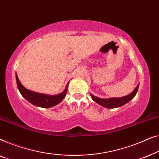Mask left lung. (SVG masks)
<instances>
[{"instance_id": "1", "label": "left lung", "mask_w": 159, "mask_h": 159, "mask_svg": "<svg viewBox=\"0 0 159 159\" xmlns=\"http://www.w3.org/2000/svg\"><path fill=\"white\" fill-rule=\"evenodd\" d=\"M138 87H139V85H138L137 87L134 89L133 92L129 93V94L120 98L114 97L109 98V99H101V98L96 97V96L91 94V93H90V95L93 101L97 102L99 105H101V106L108 109H114L123 106V105L127 104V102H129L130 100L133 99L138 92Z\"/></svg>"}]
</instances>
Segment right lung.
I'll return each instance as SVG.
<instances>
[{"label":"right lung","mask_w":159,"mask_h":159,"mask_svg":"<svg viewBox=\"0 0 159 159\" xmlns=\"http://www.w3.org/2000/svg\"><path fill=\"white\" fill-rule=\"evenodd\" d=\"M16 79L18 89H19V92L21 93L22 97L25 98L31 104H34L37 107H42V108H50V107H54L61 102L64 99V98L66 97L69 84L68 82L64 91L62 93H59V94L48 95L35 92V91H32L26 89L19 81V78H18L16 74Z\"/></svg>","instance_id":"right-lung-1"}]
</instances>
